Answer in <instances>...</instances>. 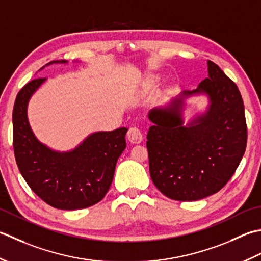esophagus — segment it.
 I'll list each match as a JSON object with an SVG mask.
<instances>
[{
	"mask_svg": "<svg viewBox=\"0 0 261 261\" xmlns=\"http://www.w3.org/2000/svg\"><path fill=\"white\" fill-rule=\"evenodd\" d=\"M127 138L133 144H138V143L143 141V134L138 127H130L128 132H127Z\"/></svg>",
	"mask_w": 261,
	"mask_h": 261,
	"instance_id": "obj_1",
	"label": "esophagus"
}]
</instances>
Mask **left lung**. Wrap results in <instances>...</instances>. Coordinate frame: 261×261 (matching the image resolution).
Masks as SVG:
<instances>
[{
    "mask_svg": "<svg viewBox=\"0 0 261 261\" xmlns=\"http://www.w3.org/2000/svg\"><path fill=\"white\" fill-rule=\"evenodd\" d=\"M197 89L182 91L166 108H153L147 133L150 174L167 197L193 201L216 194L234 174L247 146V124L237 84L211 61ZM205 94L209 107L187 125L184 99Z\"/></svg>",
    "mask_w": 261,
    "mask_h": 261,
    "instance_id": "obj_1",
    "label": "left lung"
}]
</instances>
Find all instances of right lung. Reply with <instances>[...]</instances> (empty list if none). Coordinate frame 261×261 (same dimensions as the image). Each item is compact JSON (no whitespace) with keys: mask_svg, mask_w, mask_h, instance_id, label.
Here are the masks:
<instances>
[{"mask_svg":"<svg viewBox=\"0 0 261 261\" xmlns=\"http://www.w3.org/2000/svg\"><path fill=\"white\" fill-rule=\"evenodd\" d=\"M53 63H67L54 61ZM46 79H35L20 90L13 107V148L21 174L34 193L58 210L87 208L102 199L113 182L116 163L126 147L128 128L97 132L67 152L37 140L27 108Z\"/></svg>","mask_w":261,"mask_h":261,"instance_id":"add662e5","label":"right lung"}]
</instances>
